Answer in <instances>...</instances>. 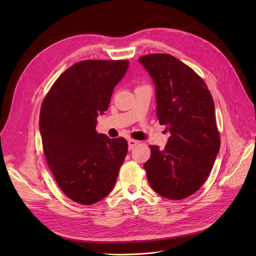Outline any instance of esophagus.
<instances>
[{"instance_id": "esophagus-1", "label": "esophagus", "mask_w": 256, "mask_h": 256, "mask_svg": "<svg viewBox=\"0 0 256 256\" xmlns=\"http://www.w3.org/2000/svg\"><path fill=\"white\" fill-rule=\"evenodd\" d=\"M139 142L137 141V140H134V139H130L128 140V150H132L134 147H135L137 144H138Z\"/></svg>"}]
</instances>
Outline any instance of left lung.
<instances>
[{"mask_svg":"<svg viewBox=\"0 0 256 256\" xmlns=\"http://www.w3.org/2000/svg\"><path fill=\"white\" fill-rule=\"evenodd\" d=\"M139 62L156 86L160 124L171 134L163 150L150 145L147 180L158 195L180 200L204 184L220 150L214 100L204 80L178 58L150 54Z\"/></svg>","mask_w":256,"mask_h":256,"instance_id":"left-lung-1","label":"left lung"}]
</instances>
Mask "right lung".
<instances>
[{
    "instance_id": "right-lung-1",
    "label": "right lung",
    "mask_w": 256,
    "mask_h": 256,
    "mask_svg": "<svg viewBox=\"0 0 256 256\" xmlns=\"http://www.w3.org/2000/svg\"><path fill=\"white\" fill-rule=\"evenodd\" d=\"M128 68L126 60L80 61L42 102L39 130L46 162L60 189L76 204L90 206L109 195L128 154L124 138L96 130Z\"/></svg>"
}]
</instances>
